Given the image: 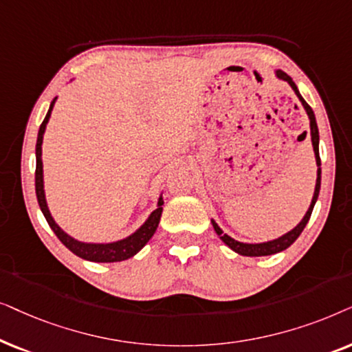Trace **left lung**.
Listing matches in <instances>:
<instances>
[{"mask_svg": "<svg viewBox=\"0 0 352 352\" xmlns=\"http://www.w3.org/2000/svg\"><path fill=\"white\" fill-rule=\"evenodd\" d=\"M277 77L282 78V80L288 82L289 87L293 88L294 93H296V96L299 98V101L302 102L304 109H306L307 116H309V122H311V140H312V146H314V154H316V162H317V180H316V190H314V196H312V201H311V206H309L306 215H304L301 222H299L296 227L293 228V230H289L288 233H285L280 238H275V240L272 241H265V243H241V241H236L233 240L232 236H228L227 233L222 232V228L219 227L217 223H215V220H210L212 222V227L217 235L220 236V240H222L225 245H227L230 250H233L238 254L241 256H250V257H257V256H270V254H277V252L287 250L293 245L294 241L298 240V236L301 235L304 227H306L309 219H311V214H312V209L314 206H316V201L318 198V191H320V177H322V168H320V156H318V129H317V122H316V116H314V111L312 107L307 104L306 101H304V98L301 96V93H299L296 83L293 82V78L289 77L288 74L282 72V70H277Z\"/></svg>", "mask_w": 352, "mask_h": 352, "instance_id": "obj_1", "label": "left lung"}]
</instances>
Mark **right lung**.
<instances>
[{"mask_svg":"<svg viewBox=\"0 0 352 352\" xmlns=\"http://www.w3.org/2000/svg\"><path fill=\"white\" fill-rule=\"evenodd\" d=\"M58 100V96L51 101L48 114H46L45 120L41 122L40 130H38V138H36V148H35V154H36V168H35V191H36V199H38L40 209L43 212L46 222L51 227V230L56 233V236L59 238L60 243L74 252L75 256L82 257V259L91 261V262H120L129 259L137 254V252L142 250V248L146 245V243L151 240V236L156 232L159 220H161V214H162V196H159L157 201V209L153 210L151 215H149L146 222H144L142 227L138 228L137 232L132 233V235L124 238V240L114 241V243H83L78 241L67 235L63 228L59 227L58 223L54 222L53 215H51L48 204H46V198H45V186H43V162H41V144H43V135L46 130V124H48L50 117H51V111H53L54 102Z\"/></svg>","mask_w":352,"mask_h":352,"instance_id":"1","label":"right lung"}]
</instances>
